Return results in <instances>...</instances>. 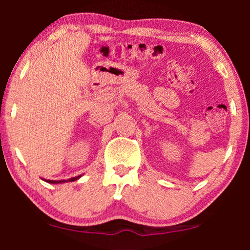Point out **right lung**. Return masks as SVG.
<instances>
[{
    "mask_svg": "<svg viewBox=\"0 0 250 250\" xmlns=\"http://www.w3.org/2000/svg\"><path fill=\"white\" fill-rule=\"evenodd\" d=\"M82 175H78V176H75V177H71L69 180H61V181H53V180H45L47 183H62V182H73V181H76L80 179Z\"/></svg>",
    "mask_w": 250,
    "mask_h": 250,
    "instance_id": "1",
    "label": "right lung"
}]
</instances>
